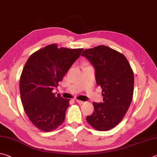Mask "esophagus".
Instances as JSON below:
<instances>
[{
  "instance_id": "34e87169",
  "label": "esophagus",
  "mask_w": 157,
  "mask_h": 157,
  "mask_svg": "<svg viewBox=\"0 0 157 157\" xmlns=\"http://www.w3.org/2000/svg\"><path fill=\"white\" fill-rule=\"evenodd\" d=\"M76 103H78V104H83L85 102L83 101H79V100H76Z\"/></svg>"
}]
</instances>
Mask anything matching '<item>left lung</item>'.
I'll use <instances>...</instances> for the list:
<instances>
[{"instance_id": "left-lung-1", "label": "left lung", "mask_w": 157, "mask_h": 157, "mask_svg": "<svg viewBox=\"0 0 157 157\" xmlns=\"http://www.w3.org/2000/svg\"><path fill=\"white\" fill-rule=\"evenodd\" d=\"M81 56L94 67L103 96V103H93L94 110L87 121L97 130H111L121 121L132 100L133 71L124 55L105 45L87 49Z\"/></svg>"}]
</instances>
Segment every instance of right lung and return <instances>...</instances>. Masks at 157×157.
<instances>
[{"label":"right lung","mask_w":157,"mask_h":157,"mask_svg":"<svg viewBox=\"0 0 157 157\" xmlns=\"http://www.w3.org/2000/svg\"><path fill=\"white\" fill-rule=\"evenodd\" d=\"M83 50L52 44L32 54L25 65L20 78L21 101L30 121L40 130H54L64 121L70 100L52 90Z\"/></svg>","instance_id":"obj_1"}]
</instances>
